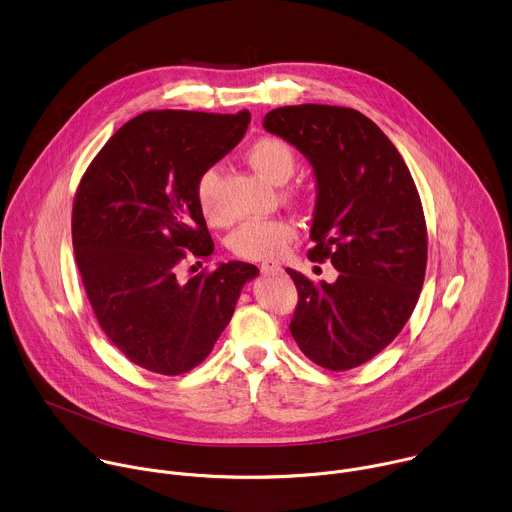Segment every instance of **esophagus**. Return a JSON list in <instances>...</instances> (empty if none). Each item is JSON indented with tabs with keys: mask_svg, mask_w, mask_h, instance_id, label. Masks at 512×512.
Segmentation results:
<instances>
[{
	"mask_svg": "<svg viewBox=\"0 0 512 512\" xmlns=\"http://www.w3.org/2000/svg\"><path fill=\"white\" fill-rule=\"evenodd\" d=\"M283 269H281V265L277 263V261H265V263H261V273L263 275H279Z\"/></svg>",
	"mask_w": 512,
	"mask_h": 512,
	"instance_id": "34e87169",
	"label": "esophagus"
}]
</instances>
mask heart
<instances>
[{
	"instance_id": "1",
	"label": "heart",
	"mask_w": 512,
	"mask_h": 512,
	"mask_svg": "<svg viewBox=\"0 0 512 512\" xmlns=\"http://www.w3.org/2000/svg\"><path fill=\"white\" fill-rule=\"evenodd\" d=\"M247 159L251 167L271 183H285L295 171V153L293 149L277 137H261L257 139L249 151ZM217 183L219 169L207 167L199 173L195 183V197L201 213L209 221L219 219L217 207ZM297 237V229L287 219H253L243 223L231 235V249L235 255L243 259H271L281 255L287 245Z\"/></svg>"
}]
</instances>
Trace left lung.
<instances>
[{
	"label": "left lung",
	"instance_id": "left-lung-1",
	"mask_svg": "<svg viewBox=\"0 0 512 512\" xmlns=\"http://www.w3.org/2000/svg\"><path fill=\"white\" fill-rule=\"evenodd\" d=\"M263 127L311 163L309 257L339 271L317 285L287 269L299 291L291 335L325 369L359 367L401 333L423 289L427 225L415 181L391 139L357 109L287 105L269 111Z\"/></svg>",
	"mask_w": 512,
	"mask_h": 512
}]
</instances>
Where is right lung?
Segmentation results:
<instances>
[{"instance_id":"add662e5","label":"right lung","mask_w":512,"mask_h":512,"mask_svg":"<svg viewBox=\"0 0 512 512\" xmlns=\"http://www.w3.org/2000/svg\"><path fill=\"white\" fill-rule=\"evenodd\" d=\"M249 111H147L127 121L87 167L71 217L73 253L93 313L135 365L181 375L197 367L229 325L251 263H219L189 281L177 263L213 241L195 183L245 135Z\"/></svg>"}]
</instances>
